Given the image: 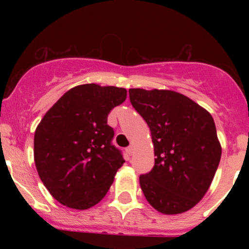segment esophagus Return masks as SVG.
Segmentation results:
<instances>
[{"label":"esophagus","mask_w":249,"mask_h":249,"mask_svg":"<svg viewBox=\"0 0 249 249\" xmlns=\"http://www.w3.org/2000/svg\"><path fill=\"white\" fill-rule=\"evenodd\" d=\"M133 151H134L133 146H128V147H126V153L128 154V156H132Z\"/></svg>","instance_id":"34e87169"}]
</instances>
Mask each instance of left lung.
<instances>
[{
	"instance_id": "1",
	"label": "left lung",
	"mask_w": 249,
	"mask_h": 249,
	"mask_svg": "<svg viewBox=\"0 0 249 249\" xmlns=\"http://www.w3.org/2000/svg\"><path fill=\"white\" fill-rule=\"evenodd\" d=\"M128 93L150 127L156 156L152 171L139 177L142 193L162 214L186 212L204 198L221 158L213 117L172 90L130 89Z\"/></svg>"
}]
</instances>
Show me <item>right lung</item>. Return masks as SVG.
<instances>
[{
    "label": "right lung",
    "instance_id": "obj_1",
    "mask_svg": "<svg viewBox=\"0 0 249 249\" xmlns=\"http://www.w3.org/2000/svg\"><path fill=\"white\" fill-rule=\"evenodd\" d=\"M124 88L82 84L70 89L45 113L34 137L39 178L59 204L95 206L107 193L125 160L111 144L107 115L126 99Z\"/></svg>",
    "mask_w": 249,
    "mask_h": 249
}]
</instances>
